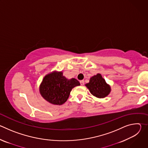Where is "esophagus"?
Returning <instances> with one entry per match:
<instances>
[{"instance_id":"esophagus-1","label":"esophagus","mask_w":148,"mask_h":148,"mask_svg":"<svg viewBox=\"0 0 148 148\" xmlns=\"http://www.w3.org/2000/svg\"><path fill=\"white\" fill-rule=\"evenodd\" d=\"M79 82H80V84H81V86H83V85H84V80H81V81H79Z\"/></svg>"}]
</instances>
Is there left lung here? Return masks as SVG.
<instances>
[{"label":"left lung","mask_w":148,"mask_h":148,"mask_svg":"<svg viewBox=\"0 0 148 148\" xmlns=\"http://www.w3.org/2000/svg\"><path fill=\"white\" fill-rule=\"evenodd\" d=\"M86 87L90 92L97 98H104L107 97L111 91L110 87L105 82L100 74L92 77L90 82L86 84Z\"/></svg>","instance_id":"obj_1"}]
</instances>
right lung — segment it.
Segmentation results:
<instances>
[{
    "mask_svg": "<svg viewBox=\"0 0 148 148\" xmlns=\"http://www.w3.org/2000/svg\"><path fill=\"white\" fill-rule=\"evenodd\" d=\"M79 85L76 79H67L62 72H54L45 76L40 85V92L49 102L61 105L67 100L72 89Z\"/></svg>",
    "mask_w": 148,
    "mask_h": 148,
    "instance_id": "1",
    "label": "right lung"
}]
</instances>
